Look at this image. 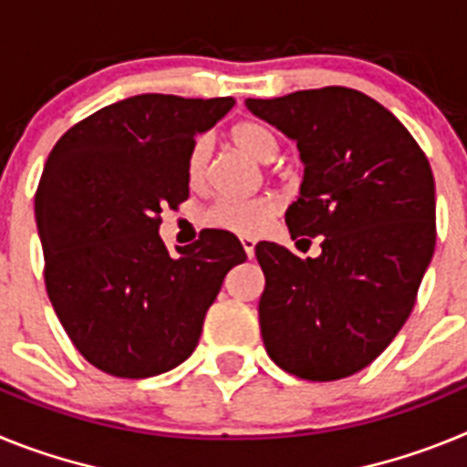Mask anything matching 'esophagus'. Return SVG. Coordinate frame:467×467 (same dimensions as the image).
Here are the masks:
<instances>
[{"instance_id": "1", "label": "esophagus", "mask_w": 467, "mask_h": 467, "mask_svg": "<svg viewBox=\"0 0 467 467\" xmlns=\"http://www.w3.org/2000/svg\"><path fill=\"white\" fill-rule=\"evenodd\" d=\"M243 250H245V254L250 259L254 257V238H243Z\"/></svg>"}]
</instances>
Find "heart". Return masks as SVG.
<instances>
[{
  "label": "heart",
  "instance_id": "heart-1",
  "mask_svg": "<svg viewBox=\"0 0 467 467\" xmlns=\"http://www.w3.org/2000/svg\"><path fill=\"white\" fill-rule=\"evenodd\" d=\"M231 142L253 159L269 163L278 154V140L259 121H238L229 128ZM210 140L198 138L187 154V182L192 189H203L208 182ZM280 203L274 193L253 198H217L203 210V224L236 236H257L278 214Z\"/></svg>",
  "mask_w": 467,
  "mask_h": 467
}]
</instances>
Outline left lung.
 Returning <instances> with one entry per match:
<instances>
[{
  "label": "left lung",
  "instance_id": "obj_1",
  "mask_svg": "<svg viewBox=\"0 0 467 467\" xmlns=\"http://www.w3.org/2000/svg\"><path fill=\"white\" fill-rule=\"evenodd\" d=\"M247 109L296 140L304 182L285 213L292 238L323 253L254 247L264 271L259 327L271 360L306 381L365 369L402 329L435 250V180L411 133L344 86L296 90Z\"/></svg>",
  "mask_w": 467,
  "mask_h": 467
}]
</instances>
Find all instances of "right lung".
I'll use <instances>...</instances> for the list:
<instances>
[{
  "instance_id": "1",
  "label": "right lung",
  "mask_w": 467,
  "mask_h": 467,
  "mask_svg": "<svg viewBox=\"0 0 467 467\" xmlns=\"http://www.w3.org/2000/svg\"><path fill=\"white\" fill-rule=\"evenodd\" d=\"M234 98L144 93L74 123L48 154L35 193L44 280L74 348L121 379L163 374L193 353L231 266L247 254L208 229L172 257L161 210L189 198L196 133Z\"/></svg>"
}]
</instances>
